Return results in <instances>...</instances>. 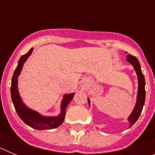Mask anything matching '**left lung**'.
Returning a JSON list of instances; mask_svg holds the SVG:
<instances>
[{
	"label": "left lung",
	"instance_id": "1",
	"mask_svg": "<svg viewBox=\"0 0 155 155\" xmlns=\"http://www.w3.org/2000/svg\"><path fill=\"white\" fill-rule=\"evenodd\" d=\"M127 62H129L131 65L134 67V70L136 71V74L137 75V81H138V90H137V101L135 106H134V109H133L132 113L128 117V122L130 124V127H132L137 120L139 118L140 115L141 113L142 109H143V105H144L145 102V80L144 76H143V73L141 71V68H140V64L139 61L137 58L134 56L129 54L127 56L126 58ZM87 101H88V104L90 105V99L87 98ZM129 127V128H130Z\"/></svg>",
	"mask_w": 155,
	"mask_h": 155
}]
</instances>
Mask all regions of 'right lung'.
<instances>
[{
  "mask_svg": "<svg viewBox=\"0 0 155 155\" xmlns=\"http://www.w3.org/2000/svg\"><path fill=\"white\" fill-rule=\"evenodd\" d=\"M32 51H33V48H31L26 54L21 56V58L19 59L17 68L15 70L13 77H12V86H11V95H12V102H13L15 109L21 120L25 124L29 126L31 128L39 130L57 128L64 123L67 106L71 102V100L73 99L75 93L64 94L61 104V113L58 116H42V114L36 111L28 108L23 102L22 99L20 96L18 87V77L22 70L23 65L30 57Z\"/></svg>",
  "mask_w": 155,
  "mask_h": 155,
  "instance_id": "1",
  "label": "right lung"
}]
</instances>
